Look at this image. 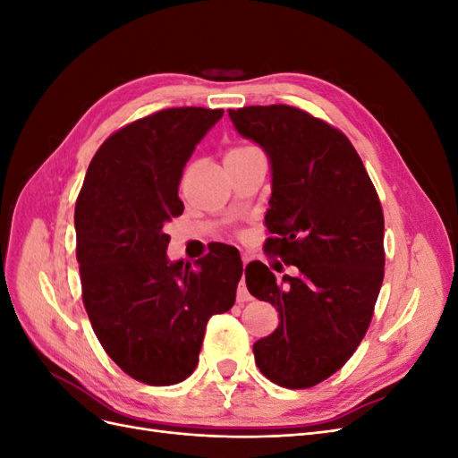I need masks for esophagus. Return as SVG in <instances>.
Masks as SVG:
<instances>
[{
	"instance_id": "34e87169",
	"label": "esophagus",
	"mask_w": 458,
	"mask_h": 458,
	"mask_svg": "<svg viewBox=\"0 0 458 458\" xmlns=\"http://www.w3.org/2000/svg\"><path fill=\"white\" fill-rule=\"evenodd\" d=\"M244 266H246V259H244ZM252 300V296H250V293H248V288H246V283H244V279L239 283V288H237V301L239 303H244V301H250Z\"/></svg>"
}]
</instances>
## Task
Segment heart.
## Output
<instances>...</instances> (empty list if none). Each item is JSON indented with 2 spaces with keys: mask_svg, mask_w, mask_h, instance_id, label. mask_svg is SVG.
<instances>
[{
  "mask_svg": "<svg viewBox=\"0 0 458 458\" xmlns=\"http://www.w3.org/2000/svg\"><path fill=\"white\" fill-rule=\"evenodd\" d=\"M252 152H258L256 147L252 145H237V147H231L225 155V160H233V158H241L246 155H252Z\"/></svg>",
  "mask_w": 458,
  "mask_h": 458,
  "instance_id": "obj_1",
  "label": "heart"
}]
</instances>
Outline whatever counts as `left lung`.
<instances>
[{
    "label": "left lung",
    "mask_w": 458,
    "mask_h": 458,
    "mask_svg": "<svg viewBox=\"0 0 458 458\" xmlns=\"http://www.w3.org/2000/svg\"><path fill=\"white\" fill-rule=\"evenodd\" d=\"M237 131L267 152L273 192L263 244L298 275L248 263L246 286L279 311L254 344L263 377L290 390L327 380L353 355L384 281V214L365 165L340 130L288 105L229 110Z\"/></svg>",
    "instance_id": "8db88e82"
}]
</instances>
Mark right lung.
<instances>
[{
    "mask_svg": "<svg viewBox=\"0 0 458 458\" xmlns=\"http://www.w3.org/2000/svg\"><path fill=\"white\" fill-rule=\"evenodd\" d=\"M221 108L179 106L135 120L95 152L76 200L81 300L95 336L131 378L172 386L199 365L210 317L233 308L242 261L233 246L191 261L165 256L164 225L183 214L177 191Z\"/></svg>",
    "mask_w": 458,
    "mask_h": 458,
    "instance_id": "obj_1",
    "label": "right lung"
}]
</instances>
